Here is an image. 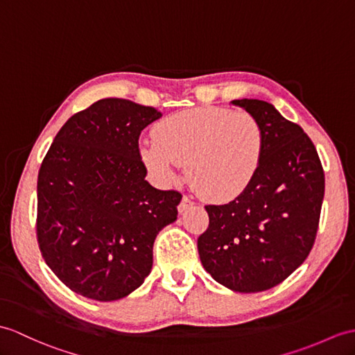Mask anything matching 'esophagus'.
Here are the masks:
<instances>
[{"label":"esophagus","instance_id":"1","mask_svg":"<svg viewBox=\"0 0 355 355\" xmlns=\"http://www.w3.org/2000/svg\"><path fill=\"white\" fill-rule=\"evenodd\" d=\"M191 205H193V201L189 200L187 196H183V200H181V202L178 204V211L183 213V211H186L189 207H191Z\"/></svg>","mask_w":355,"mask_h":355}]
</instances>
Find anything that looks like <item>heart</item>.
Listing matches in <instances>:
<instances>
[{
    "mask_svg": "<svg viewBox=\"0 0 355 355\" xmlns=\"http://www.w3.org/2000/svg\"><path fill=\"white\" fill-rule=\"evenodd\" d=\"M154 140L139 145V157L162 184L175 183L186 166L189 184L201 198L228 202L251 186L260 169L263 131L250 113L195 107L155 123Z\"/></svg>",
    "mask_w": 355,
    "mask_h": 355,
    "instance_id": "b5f03b06",
    "label": "heart"
}]
</instances>
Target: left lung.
<instances>
[{
  "label": "left lung",
  "mask_w": 355,
  "mask_h": 355,
  "mask_svg": "<svg viewBox=\"0 0 355 355\" xmlns=\"http://www.w3.org/2000/svg\"><path fill=\"white\" fill-rule=\"evenodd\" d=\"M263 131L260 169L236 200L205 205L198 237L204 269L230 291L255 293L279 284L307 259L319 225L325 177L310 137L261 100H234Z\"/></svg>",
  "instance_id": "1"
}]
</instances>
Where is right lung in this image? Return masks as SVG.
Returning a JSON list of instances; mask_svg holds the SVG:
<instances>
[{"mask_svg": "<svg viewBox=\"0 0 355 355\" xmlns=\"http://www.w3.org/2000/svg\"><path fill=\"white\" fill-rule=\"evenodd\" d=\"M154 107L104 98L66 121L37 175V242L46 265L76 293L125 298L153 268V245L177 220L181 193L145 180L139 136Z\"/></svg>", "mask_w": 355, "mask_h": 355, "instance_id": "1", "label": "right lung"}]
</instances>
